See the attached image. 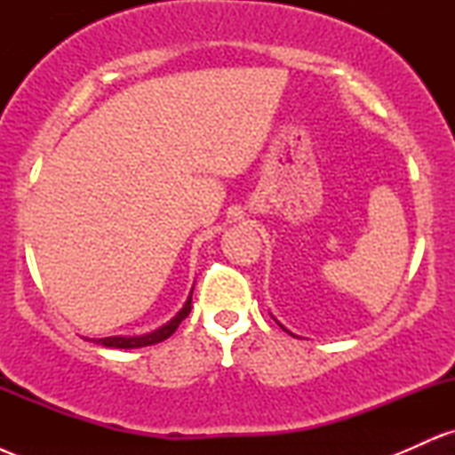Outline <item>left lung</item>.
I'll return each instance as SVG.
<instances>
[{"label": "left lung", "mask_w": 455, "mask_h": 455, "mask_svg": "<svg viewBox=\"0 0 455 455\" xmlns=\"http://www.w3.org/2000/svg\"><path fill=\"white\" fill-rule=\"evenodd\" d=\"M282 329H284V327H282Z\"/></svg>", "instance_id": "8db88e82"}]
</instances>
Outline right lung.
<instances>
[{
  "mask_svg": "<svg viewBox=\"0 0 455 455\" xmlns=\"http://www.w3.org/2000/svg\"><path fill=\"white\" fill-rule=\"evenodd\" d=\"M192 310V291L190 295H188L184 307H181L177 315L171 318L166 325H162L160 329H156V331L151 333H145V336H111V338H98V340H93L96 344H102V347H108V348H140V347H151V344H158L162 340H166L169 336H173L175 329L180 327V323L184 321V318L190 315Z\"/></svg>",
  "mask_w": 455,
  "mask_h": 455,
  "instance_id": "right-lung-1",
  "label": "right lung"
}]
</instances>
